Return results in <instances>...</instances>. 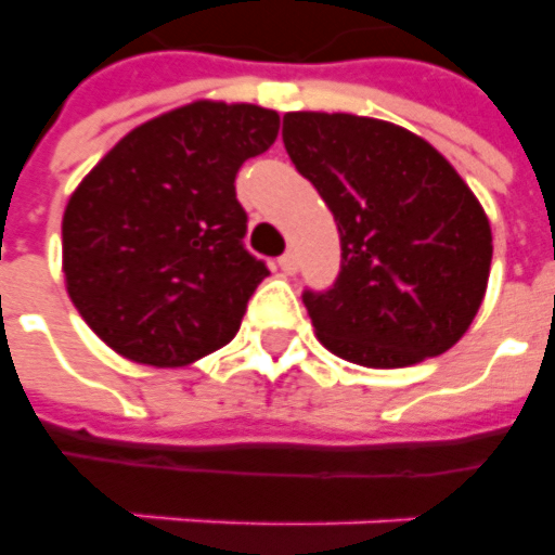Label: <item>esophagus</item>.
Returning a JSON list of instances; mask_svg holds the SVG:
<instances>
[{
	"label": "esophagus",
	"instance_id": "obj_1",
	"mask_svg": "<svg viewBox=\"0 0 555 555\" xmlns=\"http://www.w3.org/2000/svg\"><path fill=\"white\" fill-rule=\"evenodd\" d=\"M278 266H281V271H284V274H296V269H298L296 254H284V257L278 259Z\"/></svg>",
	"mask_w": 555,
	"mask_h": 555
}]
</instances>
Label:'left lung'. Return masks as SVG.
<instances>
[{
  "mask_svg": "<svg viewBox=\"0 0 555 555\" xmlns=\"http://www.w3.org/2000/svg\"><path fill=\"white\" fill-rule=\"evenodd\" d=\"M284 145L340 233L334 286L301 296L322 347L364 367H410L454 347L493 259L469 184L418 133L352 113H286Z\"/></svg>",
  "mask_w": 555,
  "mask_h": 555,
  "instance_id": "1",
  "label": "left lung"
}]
</instances>
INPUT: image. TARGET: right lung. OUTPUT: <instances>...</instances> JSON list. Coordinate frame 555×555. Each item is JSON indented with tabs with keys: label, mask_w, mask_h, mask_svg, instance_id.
<instances>
[{
	"label": "right lung",
	"mask_w": 555,
	"mask_h": 555,
	"mask_svg": "<svg viewBox=\"0 0 555 555\" xmlns=\"http://www.w3.org/2000/svg\"><path fill=\"white\" fill-rule=\"evenodd\" d=\"M281 128L257 104L194 101L109 149L62 218L65 286L125 359L184 367L227 347L269 274L245 250L235 172Z\"/></svg>",
	"instance_id": "right-lung-1"
}]
</instances>
